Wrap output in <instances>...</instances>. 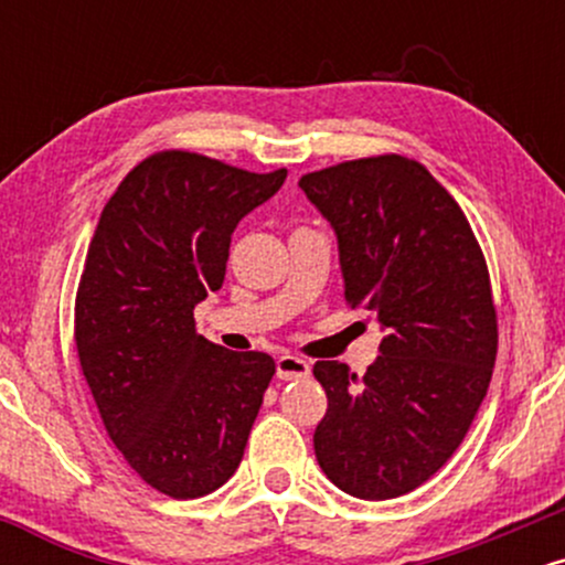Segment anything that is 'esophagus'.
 <instances>
[{
	"label": "esophagus",
	"instance_id": "34e87169",
	"mask_svg": "<svg viewBox=\"0 0 565 565\" xmlns=\"http://www.w3.org/2000/svg\"><path fill=\"white\" fill-rule=\"evenodd\" d=\"M276 374L278 380H305L310 374V364L305 359H297V355H278L276 359Z\"/></svg>",
	"mask_w": 565,
	"mask_h": 565
}]
</instances>
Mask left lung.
Listing matches in <instances>:
<instances>
[{
	"label": "left lung",
	"instance_id": "8db88e82",
	"mask_svg": "<svg viewBox=\"0 0 565 565\" xmlns=\"http://www.w3.org/2000/svg\"><path fill=\"white\" fill-rule=\"evenodd\" d=\"M300 188L334 228L348 305L385 332L364 377L340 361L313 366L329 398L316 459L350 497L408 494L449 462L489 391L497 310L483 252L419 161L355 159Z\"/></svg>",
	"mask_w": 565,
	"mask_h": 565
}]
</instances>
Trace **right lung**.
Instances as JSON below:
<instances>
[{"instance_id":"add662e5","label":"right lung","mask_w":565,"mask_h":565,"mask_svg":"<svg viewBox=\"0 0 565 565\" xmlns=\"http://www.w3.org/2000/svg\"><path fill=\"white\" fill-rule=\"evenodd\" d=\"M287 180L188 151L153 153L103 206L76 291L74 337L103 425L127 465L172 499L223 486L276 374L196 332L223 287L231 236Z\"/></svg>"}]
</instances>
